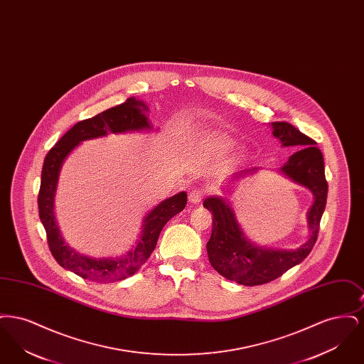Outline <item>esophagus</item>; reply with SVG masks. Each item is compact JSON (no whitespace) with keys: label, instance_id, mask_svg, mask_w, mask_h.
Wrapping results in <instances>:
<instances>
[{"label":"esophagus","instance_id":"obj_1","mask_svg":"<svg viewBox=\"0 0 364 364\" xmlns=\"http://www.w3.org/2000/svg\"><path fill=\"white\" fill-rule=\"evenodd\" d=\"M203 191L200 190H192L190 192V202L191 203H193V205H196V203H199L200 200H202V198H203Z\"/></svg>","mask_w":364,"mask_h":364}]
</instances>
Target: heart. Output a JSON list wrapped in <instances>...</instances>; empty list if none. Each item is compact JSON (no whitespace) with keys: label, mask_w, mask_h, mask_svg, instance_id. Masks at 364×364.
Masks as SVG:
<instances>
[{"label":"heart","mask_w":364,"mask_h":364,"mask_svg":"<svg viewBox=\"0 0 364 364\" xmlns=\"http://www.w3.org/2000/svg\"><path fill=\"white\" fill-rule=\"evenodd\" d=\"M208 138H210V140H213L217 146H220V147H223V149H229V147L233 146V141H232V140L224 138V136H221V135H210Z\"/></svg>","instance_id":"heart-1"}]
</instances>
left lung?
I'll use <instances>...</instances> for the list:
<instances>
[{"instance_id":"obj_1","label":"left lung","mask_w":364,"mask_h":364,"mask_svg":"<svg viewBox=\"0 0 364 364\" xmlns=\"http://www.w3.org/2000/svg\"><path fill=\"white\" fill-rule=\"evenodd\" d=\"M273 136L282 147H297L279 172L311 191L314 203L307 214L310 237L296 250H273L260 247L245 237L235 211L225 199L210 196L203 206L213 213V230L208 240V255L211 266L226 279L240 285L255 287L282 276L307 258L316 242L319 224L326 206L328 181L325 162L315 140L301 134L292 124L272 122ZM258 168L235 174L236 178L255 173Z\"/></svg>"}]
</instances>
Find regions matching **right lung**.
Wrapping results in <instances>:
<instances>
[{
  "label": "right lung",
  "mask_w": 364,
  "mask_h": 364,
  "mask_svg": "<svg viewBox=\"0 0 364 364\" xmlns=\"http://www.w3.org/2000/svg\"><path fill=\"white\" fill-rule=\"evenodd\" d=\"M147 112V105L131 97L124 104L110 107L91 119L75 124L45 156L38 195L39 218L46 230L49 248L54 259L64 269L85 279L106 284L135 274L154 251L162 228L176 214L183 211L187 205V193L184 191L156 205L143 220V229L136 245L117 258H92L79 254L65 244L60 233L54 217V196L60 171L65 158L85 140L101 138L107 134L153 129V125L146 116Z\"/></svg>",
  "instance_id": "right-lung-1"
}]
</instances>
